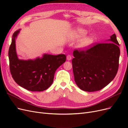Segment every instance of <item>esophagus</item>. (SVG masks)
<instances>
[{"label":"esophagus","mask_w":128,"mask_h":128,"mask_svg":"<svg viewBox=\"0 0 128 128\" xmlns=\"http://www.w3.org/2000/svg\"><path fill=\"white\" fill-rule=\"evenodd\" d=\"M67 60H68V61L72 59V56H71L70 55H68V56H67Z\"/></svg>","instance_id":"34e87169"}]
</instances>
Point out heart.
Returning <instances> with one entry per match:
<instances>
[{
    "mask_svg": "<svg viewBox=\"0 0 128 128\" xmlns=\"http://www.w3.org/2000/svg\"><path fill=\"white\" fill-rule=\"evenodd\" d=\"M87 30L80 27H76L71 30L68 34V38L71 41L80 40L77 44V47L80 49H86L88 48L94 42V38L91 36H85L87 34Z\"/></svg>",
    "mask_w": 128,
    "mask_h": 128,
    "instance_id": "b5f03b06",
    "label": "heart"
}]
</instances>
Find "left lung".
Returning <instances> with one entry per match:
<instances>
[{"mask_svg":"<svg viewBox=\"0 0 128 128\" xmlns=\"http://www.w3.org/2000/svg\"><path fill=\"white\" fill-rule=\"evenodd\" d=\"M108 42H101L85 51L75 50L72 60L74 80L81 90L94 92L110 83L118 68L120 50L114 34Z\"/></svg>","mask_w":128,"mask_h":128,"instance_id":"1","label":"left lung"}]
</instances>
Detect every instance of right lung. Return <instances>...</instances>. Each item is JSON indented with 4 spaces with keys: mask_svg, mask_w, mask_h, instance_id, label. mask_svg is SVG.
Instances as JSON below:
<instances>
[{
    "mask_svg": "<svg viewBox=\"0 0 128 128\" xmlns=\"http://www.w3.org/2000/svg\"><path fill=\"white\" fill-rule=\"evenodd\" d=\"M21 29L15 32L9 48L8 57L12 76L18 86L30 91H43L51 86L54 74L66 60L64 54H44L34 59H18L15 41Z\"/></svg>",
    "mask_w": 128,
    "mask_h": 128,
    "instance_id": "right-lung-1",
    "label": "right lung"
}]
</instances>
